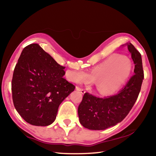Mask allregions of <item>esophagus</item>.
Masks as SVG:
<instances>
[{
    "mask_svg": "<svg viewBox=\"0 0 156 156\" xmlns=\"http://www.w3.org/2000/svg\"><path fill=\"white\" fill-rule=\"evenodd\" d=\"M76 89L78 90H80V92H81V93H82V94H84L85 92H86V91H85L84 89H83V88H82L79 87H76Z\"/></svg>",
    "mask_w": 156,
    "mask_h": 156,
    "instance_id": "34e87169",
    "label": "esophagus"
}]
</instances>
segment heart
I'll use <instances>...</instances> for the list:
<instances>
[{"instance_id":"heart-1","label":"heart","mask_w":156,"mask_h":156,"mask_svg":"<svg viewBox=\"0 0 156 156\" xmlns=\"http://www.w3.org/2000/svg\"><path fill=\"white\" fill-rule=\"evenodd\" d=\"M133 63L129 58L112 55L91 70L90 77L83 71L75 72L69 78L72 81H97L96 87L102 94H111L117 91L125 83L132 72Z\"/></svg>"}]
</instances>
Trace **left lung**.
<instances>
[{"instance_id": "left-lung-1", "label": "left lung", "mask_w": 156, "mask_h": 156, "mask_svg": "<svg viewBox=\"0 0 156 156\" xmlns=\"http://www.w3.org/2000/svg\"><path fill=\"white\" fill-rule=\"evenodd\" d=\"M127 47L135 64V74L114 95L99 97L84 93L78 114L80 124L87 129L104 130L115 126L126 118L138 98L144 78L141 55L131 43Z\"/></svg>"}]
</instances>
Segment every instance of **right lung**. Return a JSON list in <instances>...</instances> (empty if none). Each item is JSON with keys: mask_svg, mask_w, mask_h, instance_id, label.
Instances as JSON below:
<instances>
[{"mask_svg": "<svg viewBox=\"0 0 156 156\" xmlns=\"http://www.w3.org/2000/svg\"><path fill=\"white\" fill-rule=\"evenodd\" d=\"M60 66L38 44L23 48L11 81L12 98L17 112L34 126H48L55 120L63 101L75 89L63 78Z\"/></svg>", "mask_w": 156, "mask_h": 156, "instance_id": "1", "label": "right lung"}]
</instances>
